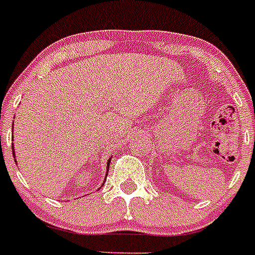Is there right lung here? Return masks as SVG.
<instances>
[{
  "instance_id": "add662e5",
  "label": "right lung",
  "mask_w": 255,
  "mask_h": 255,
  "mask_svg": "<svg viewBox=\"0 0 255 255\" xmlns=\"http://www.w3.org/2000/svg\"><path fill=\"white\" fill-rule=\"evenodd\" d=\"M12 154H13V156H15V151H13V150H12ZM110 162H111V159H109V163H107V164H109V165H107V167H110ZM107 169H109V168H107ZM107 172H109V170H107Z\"/></svg>"
}]
</instances>
